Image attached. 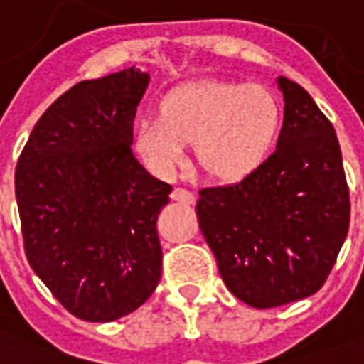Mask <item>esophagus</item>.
Instances as JSON below:
<instances>
[{
	"label": "esophagus",
	"instance_id": "1",
	"mask_svg": "<svg viewBox=\"0 0 364 364\" xmlns=\"http://www.w3.org/2000/svg\"><path fill=\"white\" fill-rule=\"evenodd\" d=\"M171 200L180 201V203H186V205H192L193 201H196V196H193L192 192L184 190V188H174L171 193Z\"/></svg>",
	"mask_w": 364,
	"mask_h": 364
}]
</instances>
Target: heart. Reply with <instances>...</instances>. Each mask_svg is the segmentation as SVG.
<instances>
[{
    "instance_id": "obj_1",
    "label": "heart",
    "mask_w": 364,
    "mask_h": 364,
    "mask_svg": "<svg viewBox=\"0 0 364 364\" xmlns=\"http://www.w3.org/2000/svg\"><path fill=\"white\" fill-rule=\"evenodd\" d=\"M283 108L264 85L198 81L171 91L159 118L135 126V149L151 171L168 176L196 141L201 168L223 180H238L266 161L277 143Z\"/></svg>"
}]
</instances>
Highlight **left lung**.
Returning <instances> with one entry per match:
<instances>
[{"instance_id":"8db88e82","label":"left lung","mask_w":364,"mask_h":364,"mask_svg":"<svg viewBox=\"0 0 364 364\" xmlns=\"http://www.w3.org/2000/svg\"><path fill=\"white\" fill-rule=\"evenodd\" d=\"M285 118L277 147L240 182L200 190L201 232L225 285L254 309L314 294L349 230L338 135L301 85L277 79Z\"/></svg>"}]
</instances>
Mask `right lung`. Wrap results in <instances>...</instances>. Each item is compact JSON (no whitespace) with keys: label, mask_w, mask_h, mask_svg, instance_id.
Wrapping results in <instances>:
<instances>
[{"label":"right lung","mask_w":364,"mask_h":364,"mask_svg":"<svg viewBox=\"0 0 364 364\" xmlns=\"http://www.w3.org/2000/svg\"><path fill=\"white\" fill-rule=\"evenodd\" d=\"M147 85L135 68L73 85L18 156L26 259L63 309L87 322L134 312L161 279L156 217L172 186L153 178L129 147Z\"/></svg>","instance_id":"obj_1"}]
</instances>
